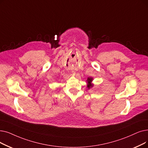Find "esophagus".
<instances>
[{"label":"esophagus","instance_id":"esophagus-1","mask_svg":"<svg viewBox=\"0 0 148 148\" xmlns=\"http://www.w3.org/2000/svg\"><path fill=\"white\" fill-rule=\"evenodd\" d=\"M74 74H75V73H74Z\"/></svg>","mask_w":148,"mask_h":148}]
</instances>
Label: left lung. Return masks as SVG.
<instances>
[{"mask_svg":"<svg viewBox=\"0 0 148 148\" xmlns=\"http://www.w3.org/2000/svg\"><path fill=\"white\" fill-rule=\"evenodd\" d=\"M93 79L91 77H88L87 79V82H88V85H87V87L88 88V89L91 88L93 86V85L91 83Z\"/></svg>","mask_w":148,"mask_h":148,"instance_id":"left-lung-1","label":"left lung"}]
</instances>
